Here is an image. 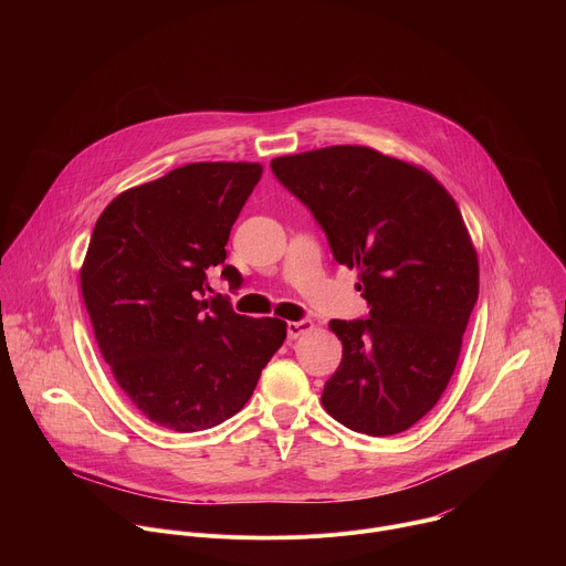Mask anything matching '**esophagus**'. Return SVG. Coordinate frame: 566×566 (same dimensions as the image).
<instances>
[{"label":"esophagus","instance_id":"34e87169","mask_svg":"<svg viewBox=\"0 0 566 566\" xmlns=\"http://www.w3.org/2000/svg\"><path fill=\"white\" fill-rule=\"evenodd\" d=\"M311 329H313V322L306 319V317H302V319H297V322H289V325H286L289 338H297V336H302V334H308Z\"/></svg>","mask_w":566,"mask_h":566}]
</instances>
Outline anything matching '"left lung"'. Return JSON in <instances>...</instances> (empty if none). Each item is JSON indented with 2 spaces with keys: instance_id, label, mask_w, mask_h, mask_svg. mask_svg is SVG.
<instances>
[{
  "instance_id": "8db88e82",
  "label": "left lung",
  "mask_w": 566,
  "mask_h": 566,
  "mask_svg": "<svg viewBox=\"0 0 566 566\" xmlns=\"http://www.w3.org/2000/svg\"><path fill=\"white\" fill-rule=\"evenodd\" d=\"M277 181L358 271L369 315L332 319L343 360L322 406L345 428L389 437L441 398L479 295L476 253L448 190L426 170L363 145L271 160Z\"/></svg>"
}]
</instances>
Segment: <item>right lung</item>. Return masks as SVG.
Masks as SVG:
<instances>
[{
	"label": "right lung",
	"mask_w": 566,
	"mask_h": 566,
	"mask_svg": "<svg viewBox=\"0 0 566 566\" xmlns=\"http://www.w3.org/2000/svg\"><path fill=\"white\" fill-rule=\"evenodd\" d=\"M260 177V164H188L120 192L92 232L80 286L101 354L134 406L175 432L237 415L286 338L277 317L203 300L214 266L241 284L226 244Z\"/></svg>",
	"instance_id": "1"
}]
</instances>
